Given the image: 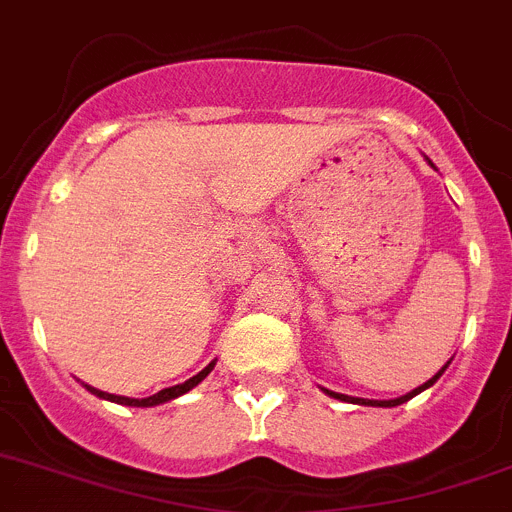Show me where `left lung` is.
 <instances>
[{
  "instance_id": "left-lung-1",
  "label": "left lung",
  "mask_w": 512,
  "mask_h": 512,
  "mask_svg": "<svg viewBox=\"0 0 512 512\" xmlns=\"http://www.w3.org/2000/svg\"><path fill=\"white\" fill-rule=\"evenodd\" d=\"M427 163H430V160H427ZM430 165H432V163H430ZM432 168H435V165H432ZM447 364H450V362H447ZM447 364H445V367L440 369V372L435 374V377H432V379H427L425 384H420V387H417V389H412V392L402 394V397H397V399H362V397H349V394H339V392H332V389H324V392L329 394V397H334V399H342V402H352V405H367V407H397V405H402V402H407V399H412V397H415V394L425 392L427 387H432V384H435L437 379L442 377V372H445V369H447Z\"/></svg>"
}]
</instances>
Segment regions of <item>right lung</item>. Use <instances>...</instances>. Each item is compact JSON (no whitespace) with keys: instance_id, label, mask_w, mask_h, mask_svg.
<instances>
[{"instance_id":"obj_1","label":"right lung","mask_w":512,"mask_h":512,"mask_svg":"<svg viewBox=\"0 0 512 512\" xmlns=\"http://www.w3.org/2000/svg\"><path fill=\"white\" fill-rule=\"evenodd\" d=\"M213 367H216V362H211V364H208L206 369H201V372H198L196 377H191V379H188V382H183V384H175V387H168V389H160L158 394H153V397H145V399L123 397V394H107V392H102V389H95V387H90V384H85V387L90 389V392L95 394V397H100V399H110V402H118V405H128V407H155V405H163V402H170V399L180 397V394L191 392V389L196 387L198 382H203V379H206L208 374H211V369H213Z\"/></svg>"}]
</instances>
